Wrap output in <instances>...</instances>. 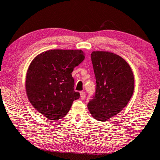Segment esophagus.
<instances>
[{"label":"esophagus","instance_id":"1","mask_svg":"<svg viewBox=\"0 0 160 160\" xmlns=\"http://www.w3.org/2000/svg\"><path fill=\"white\" fill-rule=\"evenodd\" d=\"M85 93L84 91H81L80 92V96H81V99H84L85 98Z\"/></svg>","mask_w":160,"mask_h":160}]
</instances>
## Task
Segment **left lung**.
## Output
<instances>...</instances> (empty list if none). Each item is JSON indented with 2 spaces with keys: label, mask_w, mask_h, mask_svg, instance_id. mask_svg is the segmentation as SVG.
I'll list each match as a JSON object with an SVG mask.
<instances>
[{
  "label": "left lung",
  "mask_w": 160,
  "mask_h": 160,
  "mask_svg": "<svg viewBox=\"0 0 160 160\" xmlns=\"http://www.w3.org/2000/svg\"><path fill=\"white\" fill-rule=\"evenodd\" d=\"M91 57L96 88L88 108L93 118L106 122L128 103L134 89L133 74L128 62L113 52L93 51Z\"/></svg>",
  "instance_id": "1"
}]
</instances>
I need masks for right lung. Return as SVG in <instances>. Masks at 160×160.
Returning a JSON list of instances; mask_svg holds the SVG:
<instances>
[{
    "mask_svg": "<svg viewBox=\"0 0 160 160\" xmlns=\"http://www.w3.org/2000/svg\"><path fill=\"white\" fill-rule=\"evenodd\" d=\"M84 59L81 50L54 49L41 53L31 62L26 75L27 95L33 108L48 119L64 118L73 101L79 98L71 72Z\"/></svg>",
    "mask_w": 160,
    "mask_h": 160,
    "instance_id": "add662e5",
    "label": "right lung"
}]
</instances>
